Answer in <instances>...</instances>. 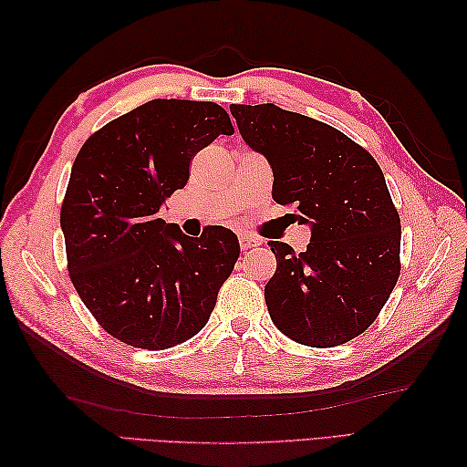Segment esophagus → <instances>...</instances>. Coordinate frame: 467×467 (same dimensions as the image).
Here are the masks:
<instances>
[{"instance_id": "1", "label": "esophagus", "mask_w": 467, "mask_h": 467, "mask_svg": "<svg viewBox=\"0 0 467 467\" xmlns=\"http://www.w3.org/2000/svg\"><path fill=\"white\" fill-rule=\"evenodd\" d=\"M254 246H261V241L254 239V236H241V249L251 251Z\"/></svg>"}]
</instances>
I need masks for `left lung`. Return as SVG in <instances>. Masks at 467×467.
Segmentation results:
<instances>
[{
	"label": "left lung",
	"mask_w": 467,
	"mask_h": 467,
	"mask_svg": "<svg viewBox=\"0 0 467 467\" xmlns=\"http://www.w3.org/2000/svg\"><path fill=\"white\" fill-rule=\"evenodd\" d=\"M243 140L273 168L275 202L311 228L306 251L271 241L276 271L265 286L283 335L309 347L351 341L400 279V214L375 158L337 128L275 104H231Z\"/></svg>",
	"instance_id": "1"
}]
</instances>
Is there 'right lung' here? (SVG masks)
<instances>
[{
	"mask_svg": "<svg viewBox=\"0 0 467 467\" xmlns=\"http://www.w3.org/2000/svg\"><path fill=\"white\" fill-rule=\"evenodd\" d=\"M214 102L150 100L88 138L59 214L67 271L94 319L118 341L161 351L211 317L241 244L231 228L188 236L158 213L188 182L198 150L231 136Z\"/></svg>",
	"mask_w": 467,
	"mask_h": 467,
	"instance_id": "add662e5",
	"label": "right lung"
}]
</instances>
